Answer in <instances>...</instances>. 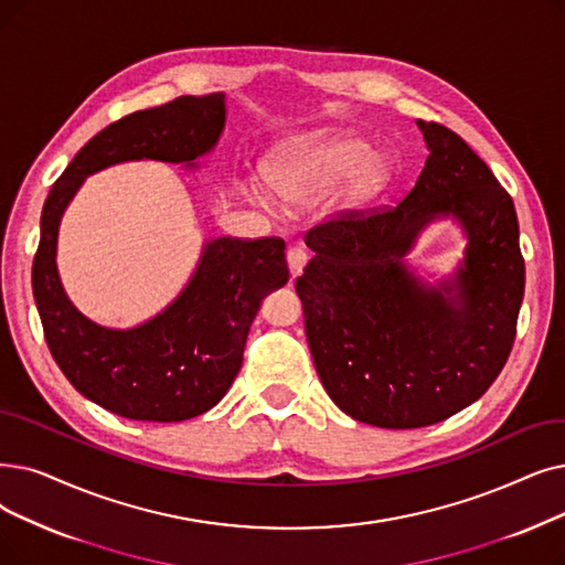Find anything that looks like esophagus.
<instances>
[{
	"mask_svg": "<svg viewBox=\"0 0 565 565\" xmlns=\"http://www.w3.org/2000/svg\"><path fill=\"white\" fill-rule=\"evenodd\" d=\"M286 263H288V269H290V277L296 279L302 275V269L307 265V252L302 247H292L288 249L286 254Z\"/></svg>",
	"mask_w": 565,
	"mask_h": 565,
	"instance_id": "obj_1",
	"label": "esophagus"
}]
</instances>
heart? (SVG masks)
I'll return each mask as SVG.
<instances>
[{
    "instance_id": "obj_1",
    "label": "heart",
    "mask_w": 565,
    "mask_h": 565,
    "mask_svg": "<svg viewBox=\"0 0 565 565\" xmlns=\"http://www.w3.org/2000/svg\"><path fill=\"white\" fill-rule=\"evenodd\" d=\"M265 180L288 207H311L328 199L330 212L351 214L392 186L395 163L355 134L321 131L288 142L265 166Z\"/></svg>"
}]
</instances>
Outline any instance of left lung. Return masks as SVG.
I'll return each instance as SVG.
<instances>
[{
	"label": "left lung",
	"mask_w": 565,
	"mask_h": 565,
	"mask_svg": "<svg viewBox=\"0 0 565 565\" xmlns=\"http://www.w3.org/2000/svg\"><path fill=\"white\" fill-rule=\"evenodd\" d=\"M429 157L395 207L351 212L307 233L296 290L330 399L353 420L415 429L450 418L501 374L524 298L512 199L455 131L418 119ZM452 217L467 237L431 285L405 263L422 231Z\"/></svg>",
	"instance_id": "8db88e82"
}]
</instances>
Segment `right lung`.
I'll use <instances>...</instances> for the list:
<instances>
[{"label": "right lung", "instance_id": "right-lung-1", "mask_svg": "<svg viewBox=\"0 0 565 565\" xmlns=\"http://www.w3.org/2000/svg\"><path fill=\"white\" fill-rule=\"evenodd\" d=\"M226 127V94L180 96L113 121L73 157L47 193L32 265L47 349L83 397L129 420L180 423L210 411L233 385L263 298L288 281L279 237H212L180 296L127 330L94 323L57 273L62 216L83 182L125 161L195 168Z\"/></svg>", "mask_w": 565, "mask_h": 565}]
</instances>
